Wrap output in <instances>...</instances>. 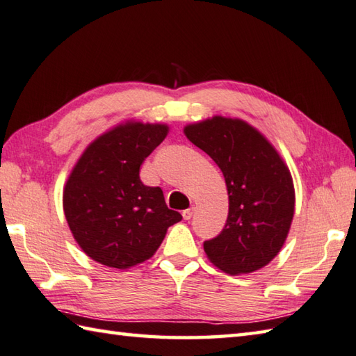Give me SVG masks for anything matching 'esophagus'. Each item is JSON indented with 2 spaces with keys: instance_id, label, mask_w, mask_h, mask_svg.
I'll list each match as a JSON object with an SVG mask.
<instances>
[{
  "instance_id": "esophagus-1",
  "label": "esophagus",
  "mask_w": 356,
  "mask_h": 356,
  "mask_svg": "<svg viewBox=\"0 0 356 356\" xmlns=\"http://www.w3.org/2000/svg\"><path fill=\"white\" fill-rule=\"evenodd\" d=\"M192 216H193V207L183 210V218H184V220H191Z\"/></svg>"
}]
</instances>
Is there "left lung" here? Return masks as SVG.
Instances as JSON below:
<instances>
[{
    "label": "left lung",
    "mask_w": 356,
    "mask_h": 356,
    "mask_svg": "<svg viewBox=\"0 0 356 356\" xmlns=\"http://www.w3.org/2000/svg\"><path fill=\"white\" fill-rule=\"evenodd\" d=\"M184 135L221 169L229 215L221 234L204 241L210 263L230 275L259 270L278 255L295 212L284 159L249 122L216 117L187 124Z\"/></svg>",
    "instance_id": "8db88e82"
}]
</instances>
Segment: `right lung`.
Segmentation results:
<instances>
[{"mask_svg":"<svg viewBox=\"0 0 356 356\" xmlns=\"http://www.w3.org/2000/svg\"><path fill=\"white\" fill-rule=\"evenodd\" d=\"M169 134L168 124L132 121L86 147L63 192L75 241L97 263L126 270L154 257L168 229L183 220L159 187L144 186L140 168Z\"/></svg>","mask_w":356,"mask_h":356,"instance_id":"1","label":"right lung"}]
</instances>
